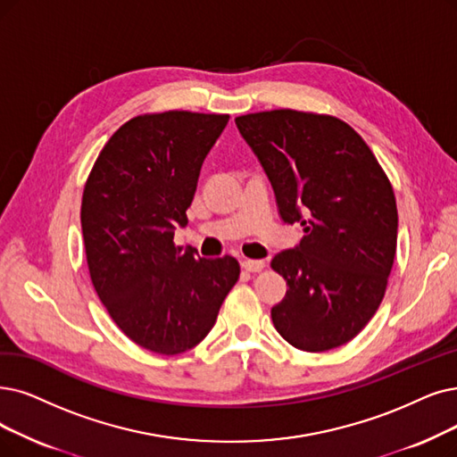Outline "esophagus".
<instances>
[{
  "label": "esophagus",
  "instance_id": "34e87169",
  "mask_svg": "<svg viewBox=\"0 0 457 457\" xmlns=\"http://www.w3.org/2000/svg\"><path fill=\"white\" fill-rule=\"evenodd\" d=\"M242 268L245 271H261L264 268V261H251V259H244L242 261Z\"/></svg>",
  "mask_w": 457,
  "mask_h": 457
}]
</instances>
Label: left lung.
I'll use <instances>...</instances> for the list:
<instances>
[{"label":"left lung","instance_id":"left-lung-1","mask_svg":"<svg viewBox=\"0 0 457 457\" xmlns=\"http://www.w3.org/2000/svg\"><path fill=\"white\" fill-rule=\"evenodd\" d=\"M236 125L261 161L281 219L305 232L300 245L271 259L288 285L271 307L273 326L307 353L349 343L377 313L395 257L388 176L339 118L281 108L238 116Z\"/></svg>","mask_w":457,"mask_h":457}]
</instances>
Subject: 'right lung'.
<instances>
[{"mask_svg":"<svg viewBox=\"0 0 457 457\" xmlns=\"http://www.w3.org/2000/svg\"><path fill=\"white\" fill-rule=\"evenodd\" d=\"M228 114L169 111L123 123L82 195L91 283L120 330L157 354L193 349L240 278L234 257L200 259L174 244L196 181Z\"/></svg>","mask_w":457,"mask_h":457,"instance_id":"add662e5","label":"right lung"}]
</instances>
